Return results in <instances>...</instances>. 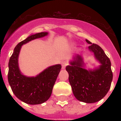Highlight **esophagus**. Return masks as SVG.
Here are the masks:
<instances>
[{
  "label": "esophagus",
  "instance_id": "1",
  "mask_svg": "<svg viewBox=\"0 0 121 121\" xmlns=\"http://www.w3.org/2000/svg\"><path fill=\"white\" fill-rule=\"evenodd\" d=\"M61 65H62V69H65L66 66H67L68 65V62L66 61H63L61 62Z\"/></svg>",
  "mask_w": 121,
  "mask_h": 121
}]
</instances>
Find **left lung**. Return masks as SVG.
I'll use <instances>...</instances> for the list:
<instances>
[{
	"mask_svg": "<svg viewBox=\"0 0 121 121\" xmlns=\"http://www.w3.org/2000/svg\"><path fill=\"white\" fill-rule=\"evenodd\" d=\"M88 50L94 53L100 65L94 69L85 68L82 55H77L66 67L69 82L76 99L85 103H95L103 99L111 88L112 80L111 63L99 46L85 39Z\"/></svg>",
	"mask_w": 121,
	"mask_h": 121,
	"instance_id": "obj_1",
	"label": "left lung"
}]
</instances>
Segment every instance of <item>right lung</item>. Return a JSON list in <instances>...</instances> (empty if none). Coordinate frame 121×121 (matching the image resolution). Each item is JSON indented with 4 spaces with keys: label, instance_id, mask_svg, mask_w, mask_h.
<instances>
[{
    "label": "right lung",
    "instance_id": "add662e5",
    "mask_svg": "<svg viewBox=\"0 0 121 121\" xmlns=\"http://www.w3.org/2000/svg\"><path fill=\"white\" fill-rule=\"evenodd\" d=\"M48 35L47 32L33 34L17 44L9 62L8 81L14 95L28 104H41L49 99L61 65L49 66L36 77H27L22 73L19 67L18 58L22 46L35 39Z\"/></svg>",
    "mask_w": 121,
    "mask_h": 121
}]
</instances>
